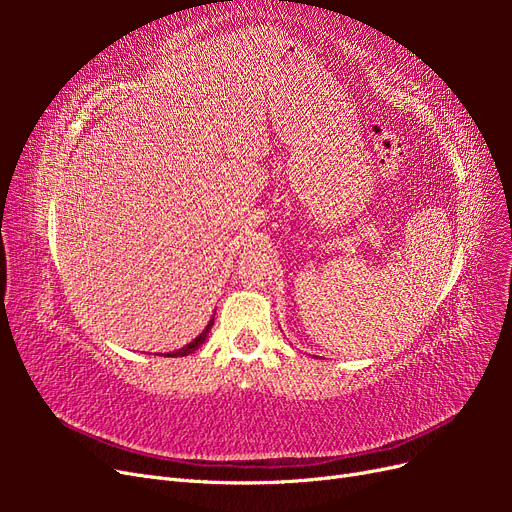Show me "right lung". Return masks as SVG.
Wrapping results in <instances>:
<instances>
[{
    "mask_svg": "<svg viewBox=\"0 0 512 512\" xmlns=\"http://www.w3.org/2000/svg\"><path fill=\"white\" fill-rule=\"evenodd\" d=\"M211 327H213V320L207 324V329L203 331V333H200L196 339H194V342H190L188 346H183L181 350H177V352H168L166 356H188L190 352H194V350H198L200 346H203V342H205V339H207V335H209V331H211Z\"/></svg>",
    "mask_w": 512,
    "mask_h": 512,
    "instance_id": "right-lung-1",
    "label": "right lung"
}]
</instances>
